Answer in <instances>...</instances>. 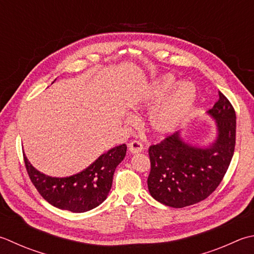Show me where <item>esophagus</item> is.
<instances>
[{
	"mask_svg": "<svg viewBox=\"0 0 254 254\" xmlns=\"http://www.w3.org/2000/svg\"><path fill=\"white\" fill-rule=\"evenodd\" d=\"M143 144L140 141H132L130 144H128V150H130L131 153L135 154V153H140L143 151Z\"/></svg>",
	"mask_w": 254,
	"mask_h": 254,
	"instance_id": "1",
	"label": "esophagus"
}]
</instances>
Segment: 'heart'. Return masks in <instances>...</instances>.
<instances>
[{
    "label": "heart",
    "mask_w": 254,
    "mask_h": 254,
    "mask_svg": "<svg viewBox=\"0 0 254 254\" xmlns=\"http://www.w3.org/2000/svg\"><path fill=\"white\" fill-rule=\"evenodd\" d=\"M175 86L176 79L172 74H165L156 79L144 91L136 106L141 108L151 107L165 97ZM196 88L191 82L185 81L178 84L160 106L150 113L147 119L150 130L158 136H165L173 133L191 110L196 101Z\"/></svg>",
    "instance_id": "heart-1"
}]
</instances>
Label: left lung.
Wrapping results in <instances>:
<instances>
[{
  "instance_id": "obj_1",
  "label": "left lung",
  "mask_w": 254,
  "mask_h": 254,
  "mask_svg": "<svg viewBox=\"0 0 254 254\" xmlns=\"http://www.w3.org/2000/svg\"><path fill=\"white\" fill-rule=\"evenodd\" d=\"M207 113L217 126V137L209 146L191 145L176 132L148 148V191L163 205L183 208L206 199L230 165L236 145L235 109L219 91V100Z\"/></svg>"
}]
</instances>
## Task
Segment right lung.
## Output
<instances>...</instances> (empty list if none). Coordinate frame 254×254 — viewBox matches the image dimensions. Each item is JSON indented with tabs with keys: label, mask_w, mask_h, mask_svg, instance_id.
I'll use <instances>...</instances> for the list:
<instances>
[{
	"label": "right lung",
	"mask_w": 254,
	"mask_h": 254,
	"mask_svg": "<svg viewBox=\"0 0 254 254\" xmlns=\"http://www.w3.org/2000/svg\"><path fill=\"white\" fill-rule=\"evenodd\" d=\"M127 154L122 144L109 150L82 172L69 177H52L37 171L24 154V162L33 185L54 207L72 212H86L107 199L113 174Z\"/></svg>",
	"instance_id": "obj_1"
}]
</instances>
